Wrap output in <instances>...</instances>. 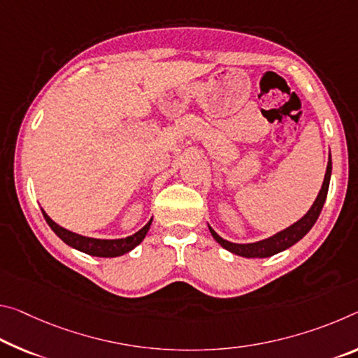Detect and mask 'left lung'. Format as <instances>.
Here are the masks:
<instances>
[{
    "label": "left lung",
    "mask_w": 358,
    "mask_h": 358,
    "mask_svg": "<svg viewBox=\"0 0 358 358\" xmlns=\"http://www.w3.org/2000/svg\"><path fill=\"white\" fill-rule=\"evenodd\" d=\"M330 177H331V155H330V159H328L327 173H325V180H323L322 189L319 192V196H317L315 202L312 203V207L309 208V212L306 213L301 220H298L296 223L292 224L290 228L277 232L275 236L269 237V239H264L255 243H232L221 239V237L212 228H210V226L208 229L212 232L213 239L217 241L221 247L226 248V250H229L231 253L239 255V257L268 258V257H272V255L287 250V248L292 247L293 243L301 241L303 237L310 231L312 226L315 224V221L319 218V215L323 208V203H325V199H327L328 186H330Z\"/></svg>",
    "instance_id": "1"
}]
</instances>
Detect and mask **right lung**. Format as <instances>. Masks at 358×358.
<instances>
[{"label":"right lung","mask_w":358,"mask_h":358,"mask_svg":"<svg viewBox=\"0 0 358 358\" xmlns=\"http://www.w3.org/2000/svg\"><path fill=\"white\" fill-rule=\"evenodd\" d=\"M43 215H44V220H46L48 224L50 226V229H52L55 234L66 243V245L76 248L79 252H84L87 255H92V257H100V258L121 257V255L132 250V248L137 247L138 243L145 239L146 232H148L152 221L151 218L138 232H135L134 236L126 237V239L108 241V239H92V237L79 236L76 232L68 231L57 223H54V221L48 217V213L44 212V210H43Z\"/></svg>","instance_id":"right-lung-1"}]
</instances>
